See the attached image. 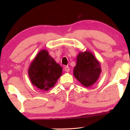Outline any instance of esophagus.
<instances>
[{"instance_id": "1", "label": "esophagus", "mask_w": 130, "mask_h": 130, "mask_svg": "<svg viewBox=\"0 0 130 130\" xmlns=\"http://www.w3.org/2000/svg\"><path fill=\"white\" fill-rule=\"evenodd\" d=\"M64 69L67 72H69L70 71V69H69V67H68V66H66V67H65Z\"/></svg>"}]
</instances>
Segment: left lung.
<instances>
[{
  "mask_svg": "<svg viewBox=\"0 0 130 130\" xmlns=\"http://www.w3.org/2000/svg\"><path fill=\"white\" fill-rule=\"evenodd\" d=\"M101 71L100 62L91 52L79 53L73 74L81 84L86 87L91 86L98 80Z\"/></svg>",
  "mask_w": 130,
  "mask_h": 130,
  "instance_id": "obj_1",
  "label": "left lung"
}]
</instances>
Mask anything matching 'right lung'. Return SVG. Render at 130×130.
I'll return each mask as SVG.
<instances>
[{
    "mask_svg": "<svg viewBox=\"0 0 130 130\" xmlns=\"http://www.w3.org/2000/svg\"><path fill=\"white\" fill-rule=\"evenodd\" d=\"M62 67L56 63L45 49L38 53L28 70L32 84L44 91H47L54 86L62 75Z\"/></svg>",
    "mask_w": 130,
    "mask_h": 130,
    "instance_id": "obj_1",
    "label": "right lung"
}]
</instances>
